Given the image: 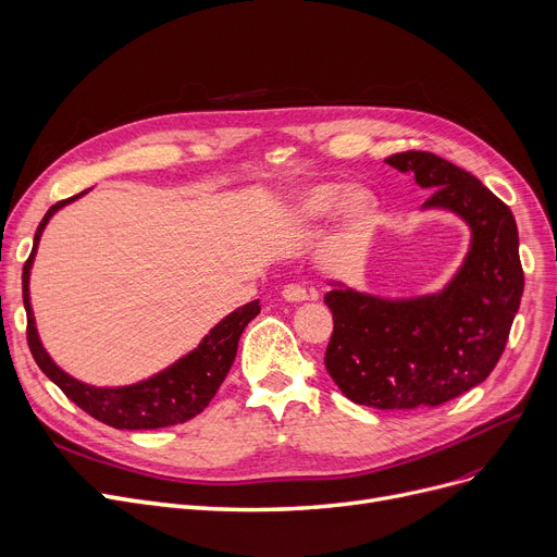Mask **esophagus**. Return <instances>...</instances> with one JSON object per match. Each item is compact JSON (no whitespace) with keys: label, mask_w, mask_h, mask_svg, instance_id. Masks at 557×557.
<instances>
[{"label":"esophagus","mask_w":557,"mask_h":557,"mask_svg":"<svg viewBox=\"0 0 557 557\" xmlns=\"http://www.w3.org/2000/svg\"><path fill=\"white\" fill-rule=\"evenodd\" d=\"M283 299L289 301V304H301V301H310L312 295L308 293L306 287H301V285H287V287L283 289Z\"/></svg>","instance_id":"34e87169"}]
</instances>
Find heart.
Instances as JSON below:
<instances>
[{
  "instance_id": "b5f03b06",
  "label": "heart",
  "mask_w": 557,
  "mask_h": 557,
  "mask_svg": "<svg viewBox=\"0 0 557 557\" xmlns=\"http://www.w3.org/2000/svg\"><path fill=\"white\" fill-rule=\"evenodd\" d=\"M376 197L367 188H351L344 193L339 183H317L297 193L289 203V215L297 226H312L324 222L337 208L339 228L354 235L374 222Z\"/></svg>"
}]
</instances>
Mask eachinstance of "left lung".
<instances>
[{
    "label": "left lung",
    "instance_id": "left-lung-1",
    "mask_svg": "<svg viewBox=\"0 0 557 557\" xmlns=\"http://www.w3.org/2000/svg\"><path fill=\"white\" fill-rule=\"evenodd\" d=\"M433 190L421 210H448L471 231L469 251L442 289L389 299L331 281L333 335L324 364L342 394L379 410L442 406L496 367L523 293L512 210L473 174L429 151L385 158Z\"/></svg>",
    "mask_w": 557,
    "mask_h": 557
}]
</instances>
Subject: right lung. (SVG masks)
I'll list each match as a JSON object with an SVG mask.
<instances>
[{
    "label": "right lung",
    "mask_w": 557,
    "mask_h": 557,
    "mask_svg": "<svg viewBox=\"0 0 557 557\" xmlns=\"http://www.w3.org/2000/svg\"><path fill=\"white\" fill-rule=\"evenodd\" d=\"M86 193L88 190L78 193L47 210L34 235L32 256L24 262L22 299L26 310V339H29L32 356L45 372V376L49 381H54L65 392L70 401H74L90 417H95L101 423H109L113 429L151 431V429H165V426H174V423L188 421L210 404V399H213L220 385L224 383L228 369L235 360L237 342H240L243 331L260 312L258 299L251 304H245L243 308H235L220 324L210 329L208 335H203L199 347H195L190 354H185L183 358L165 367L163 372H158L145 381H138L134 385H120V387H97L70 376L54 360H51V356L42 347L38 329H36L32 297H29V276H32L34 258H36L38 243L47 222L54 218L61 208L76 201L78 197H84Z\"/></svg>",
    "instance_id": "right-lung-1"
}]
</instances>
